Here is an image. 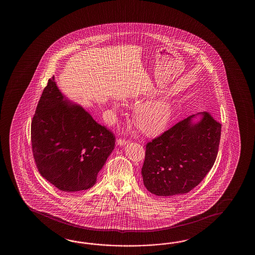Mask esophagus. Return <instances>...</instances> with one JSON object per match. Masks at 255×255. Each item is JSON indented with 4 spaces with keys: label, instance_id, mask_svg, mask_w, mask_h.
Instances as JSON below:
<instances>
[{
    "label": "esophagus",
    "instance_id": "1",
    "mask_svg": "<svg viewBox=\"0 0 255 255\" xmlns=\"http://www.w3.org/2000/svg\"><path fill=\"white\" fill-rule=\"evenodd\" d=\"M117 143H118V145H120V146H124V145L128 143V140L124 139V138H119V139L117 140Z\"/></svg>",
    "mask_w": 255,
    "mask_h": 255
}]
</instances>
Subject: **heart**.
Instances as JSON below:
<instances>
[{
  "instance_id": "obj_1",
  "label": "heart",
  "mask_w": 255,
  "mask_h": 255,
  "mask_svg": "<svg viewBox=\"0 0 255 255\" xmlns=\"http://www.w3.org/2000/svg\"><path fill=\"white\" fill-rule=\"evenodd\" d=\"M134 104H139V102ZM113 110L115 113H120V104L115 102ZM173 113V106L168 99H155L136 109L135 123L147 135H157L167 128L172 120Z\"/></svg>"
}]
</instances>
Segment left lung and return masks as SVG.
<instances>
[{"instance_id":"left-lung-1","label":"left lung","mask_w":255,"mask_h":255,"mask_svg":"<svg viewBox=\"0 0 255 255\" xmlns=\"http://www.w3.org/2000/svg\"><path fill=\"white\" fill-rule=\"evenodd\" d=\"M178 122L146 143L141 174L146 190L161 197L188 193L201 183L216 160L222 125L209 112Z\"/></svg>"}]
</instances>
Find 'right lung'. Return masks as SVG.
<instances>
[{"mask_svg":"<svg viewBox=\"0 0 255 255\" xmlns=\"http://www.w3.org/2000/svg\"><path fill=\"white\" fill-rule=\"evenodd\" d=\"M115 139L82 107L65 99L54 76L49 79L31 126L33 158L44 179L65 192L91 188Z\"/></svg>","mask_w":255,"mask_h":255,"instance_id":"add662e5","label":"right lung"}]
</instances>
